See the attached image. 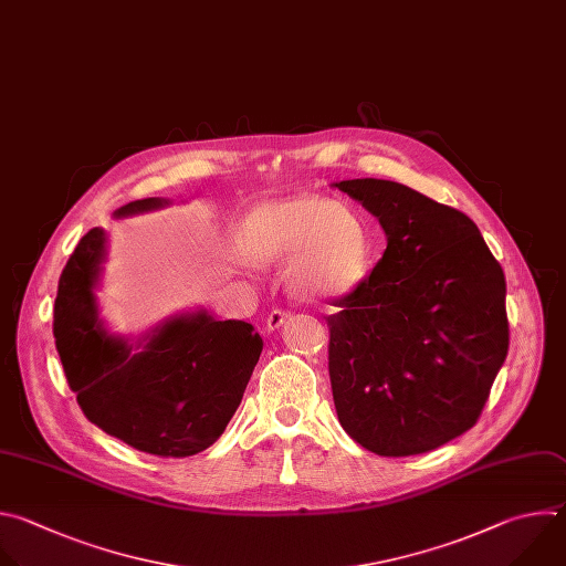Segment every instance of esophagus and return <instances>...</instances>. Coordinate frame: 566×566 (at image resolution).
Masks as SVG:
<instances>
[{"label":"esophagus","instance_id":"1","mask_svg":"<svg viewBox=\"0 0 566 566\" xmlns=\"http://www.w3.org/2000/svg\"><path fill=\"white\" fill-rule=\"evenodd\" d=\"M287 318H290V314H287V312H283V310H272V312L268 314L265 327H268L270 332H274V329H279Z\"/></svg>","mask_w":566,"mask_h":566}]
</instances>
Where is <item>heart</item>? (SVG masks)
Wrapping results in <instances>:
<instances>
[{
    "instance_id": "b5f03b06",
    "label": "heart",
    "mask_w": 566,
    "mask_h": 566,
    "mask_svg": "<svg viewBox=\"0 0 566 566\" xmlns=\"http://www.w3.org/2000/svg\"><path fill=\"white\" fill-rule=\"evenodd\" d=\"M234 245L256 268L285 261L290 287L310 298L350 294L366 279L373 256L361 216L312 193L252 207L239 222Z\"/></svg>"
}]
</instances>
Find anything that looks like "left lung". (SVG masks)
Wrapping results in <instances>:
<instances>
[{
    "label": "left lung",
    "mask_w": 566,
    "mask_h": 566,
    "mask_svg": "<svg viewBox=\"0 0 566 566\" xmlns=\"http://www.w3.org/2000/svg\"><path fill=\"white\" fill-rule=\"evenodd\" d=\"M334 187L388 241L370 276L325 316L336 415L377 455H419L482 415L509 353L504 272L467 213L392 180Z\"/></svg>",
    "instance_id": "obj_1"
}]
</instances>
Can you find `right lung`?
<instances>
[{"label": "right lung", "instance_id": "1", "mask_svg": "<svg viewBox=\"0 0 566 566\" xmlns=\"http://www.w3.org/2000/svg\"><path fill=\"white\" fill-rule=\"evenodd\" d=\"M143 198L116 218L167 207ZM106 234L93 228L71 254L53 310L55 348L88 421L158 458H189L209 448L234 417L259 364L263 338L245 321L205 310L169 316L134 344L99 318L97 285Z\"/></svg>", "mask_w": 566, "mask_h": 566}]
</instances>
